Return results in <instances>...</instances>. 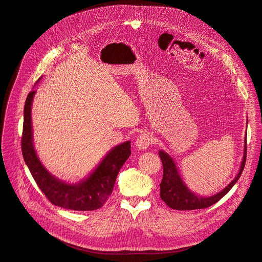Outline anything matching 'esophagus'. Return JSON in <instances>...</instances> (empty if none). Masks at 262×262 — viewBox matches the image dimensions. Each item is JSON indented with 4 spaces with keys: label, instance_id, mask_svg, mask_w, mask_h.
<instances>
[{
    "label": "esophagus",
    "instance_id": "obj_1",
    "mask_svg": "<svg viewBox=\"0 0 262 262\" xmlns=\"http://www.w3.org/2000/svg\"><path fill=\"white\" fill-rule=\"evenodd\" d=\"M152 143V138L149 135L148 133H143L137 137L136 139V147L139 149V150H144V149H147L149 146Z\"/></svg>",
    "mask_w": 262,
    "mask_h": 262
}]
</instances>
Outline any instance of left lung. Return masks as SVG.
<instances>
[{
    "instance_id": "left-lung-1",
    "label": "left lung",
    "mask_w": 262,
    "mask_h": 262,
    "mask_svg": "<svg viewBox=\"0 0 262 262\" xmlns=\"http://www.w3.org/2000/svg\"><path fill=\"white\" fill-rule=\"evenodd\" d=\"M247 138V137H246ZM160 159L163 166V177L160 183V198L169 207L174 208V210L180 211H188V210H200V208H206L219 202L224 195H226L228 191L233 188L234 184L241 178L243 170L245 168L246 157H247V139L245 140V154L244 159L241 166V170L237 177L231 181L225 189L222 192L217 193L216 195L211 198H202L192 193L186 185L183 183L182 179L179 176L176 164L171 157L163 152L159 151Z\"/></svg>"
}]
</instances>
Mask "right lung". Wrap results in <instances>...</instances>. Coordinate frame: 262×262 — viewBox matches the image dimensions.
Listing matches in <instances>:
<instances>
[{"instance_id": "add662e5", "label": "right lung", "mask_w": 262, "mask_h": 262, "mask_svg": "<svg viewBox=\"0 0 262 262\" xmlns=\"http://www.w3.org/2000/svg\"><path fill=\"white\" fill-rule=\"evenodd\" d=\"M35 91L28 93L24 106L21 154L35 182L52 204L73 211H94L102 207L113 191L117 174L130 156V143L126 141L111 150L86 180L67 184L52 177L37 158L33 146L31 108Z\"/></svg>"}]
</instances>
